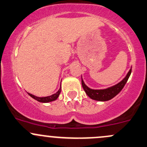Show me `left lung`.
I'll return each instance as SVG.
<instances>
[{"mask_svg": "<svg viewBox=\"0 0 147 147\" xmlns=\"http://www.w3.org/2000/svg\"><path fill=\"white\" fill-rule=\"evenodd\" d=\"M131 72H132V69H129L125 78L123 79L120 82H119L116 85L113 86L111 87L108 88V89H92L84 84L82 79V85L83 89H84L86 94L92 99L100 101H109V100L113 98L114 96H115L123 89V88L124 87L126 82H127L129 76H130Z\"/></svg>", "mask_w": 147, "mask_h": 147, "instance_id": "8db88e82", "label": "left lung"}]
</instances>
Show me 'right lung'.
I'll return each mask as SVG.
<instances>
[{"instance_id": "right-lung-1", "label": "right lung", "mask_w": 147, "mask_h": 147, "mask_svg": "<svg viewBox=\"0 0 147 147\" xmlns=\"http://www.w3.org/2000/svg\"><path fill=\"white\" fill-rule=\"evenodd\" d=\"M61 92V87L60 88L59 90H58L56 93L53 94V95H51V96H49L38 97V96H34V95H32V94H31L29 93H28V94L31 97H32V98H34L35 100H36V101L41 102V103H48V102H51V101H55V100H56L57 98H58V96L60 95Z\"/></svg>"}]
</instances>
